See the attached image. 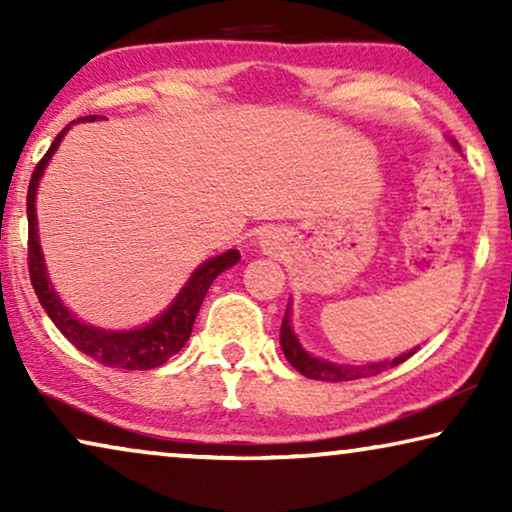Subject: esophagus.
<instances>
[{"instance_id":"obj_1","label":"esophagus","mask_w":512,"mask_h":512,"mask_svg":"<svg viewBox=\"0 0 512 512\" xmlns=\"http://www.w3.org/2000/svg\"><path fill=\"white\" fill-rule=\"evenodd\" d=\"M279 247H282V237H279L277 233L268 230V233L261 235V249L265 251V254H275Z\"/></svg>"}]
</instances>
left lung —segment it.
Returning a JSON list of instances; mask_svg holds the SVG:
<instances>
[{
	"label": "left lung",
	"mask_w": 512,
	"mask_h": 512,
	"mask_svg": "<svg viewBox=\"0 0 512 512\" xmlns=\"http://www.w3.org/2000/svg\"><path fill=\"white\" fill-rule=\"evenodd\" d=\"M454 144V142H452ZM457 146V144H454ZM279 342H282V352L286 356V361L291 363L293 368L298 370L300 375L310 377V380H324V382H349V380H361V377H370L382 373V370L394 368L398 363H403L405 359H410L412 354L417 352L419 347L410 349L396 359L389 361H375V363H361V366H347V363H333L328 359H319L307 352V349L300 345L298 335L293 333V324H291V303L286 307V314L282 319V331H279Z\"/></svg>",
	"instance_id": "left-lung-1"
}]
</instances>
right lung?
<instances>
[{
	"instance_id": "obj_1",
	"label": "right lung",
	"mask_w": 512,
	"mask_h": 512,
	"mask_svg": "<svg viewBox=\"0 0 512 512\" xmlns=\"http://www.w3.org/2000/svg\"><path fill=\"white\" fill-rule=\"evenodd\" d=\"M102 116H83L79 121H72L65 130L55 137L51 149L46 156L39 160L34 167L30 188H27V228H30V242H27V265H30V279L37 293L41 307H44L48 317L58 331L72 342V345L83 352L90 359L109 368H123V370H151L163 366V363L179 352L191 338L195 317H198L202 300H205L209 286L223 270L233 268L240 261V251L228 249L219 256L207 258L205 263L198 265L188 277V282L181 286L177 298L151 319L149 324L139 328H128V331H109V328H100L93 324H86L69 307L62 303L58 291L53 289L51 277H48L44 251H41L39 242V228H37V188L39 181L44 177L46 165L51 163L53 153L58 151L62 139H65L67 130L74 123H93Z\"/></svg>"
}]
</instances>
